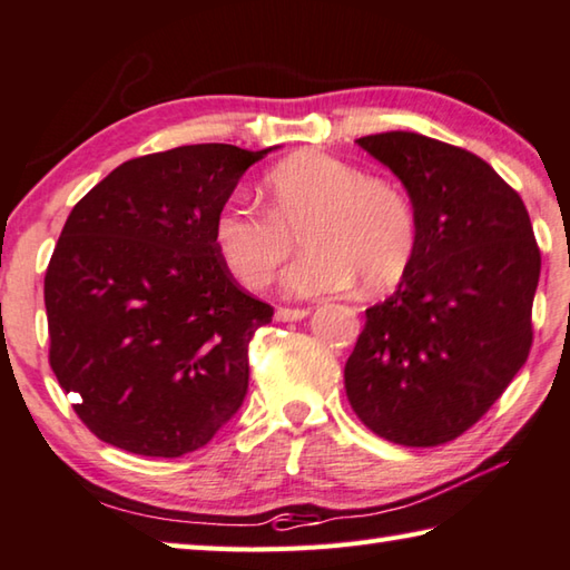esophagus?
<instances>
[{
	"label": "esophagus",
	"mask_w": 570,
	"mask_h": 570,
	"mask_svg": "<svg viewBox=\"0 0 570 570\" xmlns=\"http://www.w3.org/2000/svg\"><path fill=\"white\" fill-rule=\"evenodd\" d=\"M304 316H308V308H288V306L276 308V322H302Z\"/></svg>",
	"instance_id": "1"
}]
</instances>
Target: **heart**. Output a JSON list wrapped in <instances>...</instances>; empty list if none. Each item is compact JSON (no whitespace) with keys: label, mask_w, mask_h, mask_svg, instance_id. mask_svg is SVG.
<instances>
[{"label":"heart","mask_w":570,"mask_h":570,"mask_svg":"<svg viewBox=\"0 0 570 570\" xmlns=\"http://www.w3.org/2000/svg\"><path fill=\"white\" fill-rule=\"evenodd\" d=\"M266 210L228 200L214 220L220 258L246 288H262L304 230L308 254L284 274V292L298 298L364 292L397 284L407 268L417 224L410 198L384 178H366L326 153H298L264 178Z\"/></svg>","instance_id":"obj_1"}]
</instances>
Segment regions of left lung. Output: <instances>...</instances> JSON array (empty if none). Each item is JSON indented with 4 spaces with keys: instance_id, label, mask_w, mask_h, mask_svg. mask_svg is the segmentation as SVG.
<instances>
[{
    "instance_id": "1",
    "label": "left lung",
    "mask_w": 570,
    "mask_h": 570,
    "mask_svg": "<svg viewBox=\"0 0 570 570\" xmlns=\"http://www.w3.org/2000/svg\"><path fill=\"white\" fill-rule=\"evenodd\" d=\"M356 142L407 188L417 240L397 292L366 308L344 390L374 435L435 448L525 364L540 248L523 198L475 153L404 130Z\"/></svg>"
}]
</instances>
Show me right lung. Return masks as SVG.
Returning a JSON list of instances; mask_svg holds the SVG:
<instances>
[{
	"instance_id": "right-lung-1",
	"label": "right lung",
	"mask_w": 570,
	"mask_h": 570,
	"mask_svg": "<svg viewBox=\"0 0 570 570\" xmlns=\"http://www.w3.org/2000/svg\"><path fill=\"white\" fill-rule=\"evenodd\" d=\"M266 150L132 158L77 200L45 274L50 366L95 438L146 458L204 448L248 390L274 308L236 284L214 220Z\"/></svg>"
}]
</instances>
